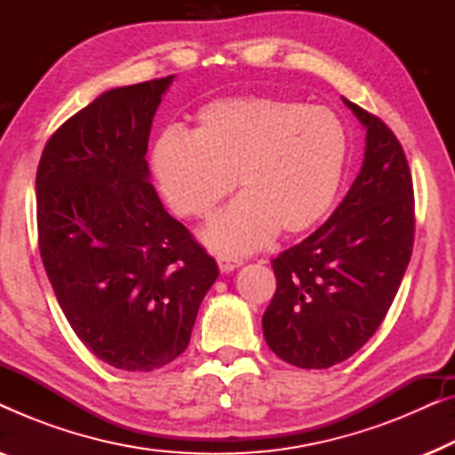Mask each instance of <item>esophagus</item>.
I'll return each instance as SVG.
<instances>
[{
    "mask_svg": "<svg viewBox=\"0 0 455 455\" xmlns=\"http://www.w3.org/2000/svg\"><path fill=\"white\" fill-rule=\"evenodd\" d=\"M217 265H220L221 273H229V271L238 269V267L242 265V260L234 259V257H226V254H220V257H217Z\"/></svg>",
    "mask_w": 455,
    "mask_h": 455,
    "instance_id": "obj_1",
    "label": "esophagus"
}]
</instances>
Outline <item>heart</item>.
I'll list each match as a JSON object with an SVG mask.
<instances>
[{
  "mask_svg": "<svg viewBox=\"0 0 455 455\" xmlns=\"http://www.w3.org/2000/svg\"><path fill=\"white\" fill-rule=\"evenodd\" d=\"M346 126L331 109L271 95L223 97L195 114V130L165 128L148 147V170L184 220L217 217L207 242L251 252L273 234L313 229L338 196L347 161Z\"/></svg>",
  "mask_w": 455,
  "mask_h": 455,
  "instance_id": "obj_1",
  "label": "heart"
}]
</instances>
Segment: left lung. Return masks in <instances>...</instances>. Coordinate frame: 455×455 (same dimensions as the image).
Here are the masks:
<instances>
[{"instance_id": "obj_1", "label": "left lung", "mask_w": 455, "mask_h": 455, "mask_svg": "<svg viewBox=\"0 0 455 455\" xmlns=\"http://www.w3.org/2000/svg\"><path fill=\"white\" fill-rule=\"evenodd\" d=\"M344 103L366 128L360 173L323 226L271 260L277 288L267 344L300 369H329L369 341L394 302L414 246V188L387 124Z\"/></svg>"}]
</instances>
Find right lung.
I'll return each mask as SVG.
<instances>
[{"mask_svg":"<svg viewBox=\"0 0 455 455\" xmlns=\"http://www.w3.org/2000/svg\"><path fill=\"white\" fill-rule=\"evenodd\" d=\"M173 76L111 89L52 134L36 170L39 251L80 341L122 371L186 350L220 275L148 182L153 116Z\"/></svg>","mask_w":455,"mask_h":455,"instance_id":"obj_1","label":"right lung"}]
</instances>
